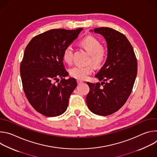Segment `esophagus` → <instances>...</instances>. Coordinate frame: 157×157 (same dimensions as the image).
Segmentation results:
<instances>
[{
	"label": "esophagus",
	"mask_w": 157,
	"mask_h": 157,
	"mask_svg": "<svg viewBox=\"0 0 157 157\" xmlns=\"http://www.w3.org/2000/svg\"><path fill=\"white\" fill-rule=\"evenodd\" d=\"M82 82H83L82 81H81V80H79V79H78V80H77V83H78V84H81L82 83Z\"/></svg>",
	"instance_id": "1"
}]
</instances>
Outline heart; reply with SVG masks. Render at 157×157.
<instances>
[{
    "instance_id": "b5f03b06",
    "label": "heart",
    "mask_w": 157,
    "mask_h": 157,
    "mask_svg": "<svg viewBox=\"0 0 157 157\" xmlns=\"http://www.w3.org/2000/svg\"><path fill=\"white\" fill-rule=\"evenodd\" d=\"M81 45L91 55L89 61L96 66H100L105 59L107 51L101 46V41L95 36L88 35L82 38L80 42ZM74 48L72 44L67 45L63 52V59L67 63H71L73 60ZM94 71L91 64L87 66L76 65L70 70V75L78 79L83 80Z\"/></svg>"
}]
</instances>
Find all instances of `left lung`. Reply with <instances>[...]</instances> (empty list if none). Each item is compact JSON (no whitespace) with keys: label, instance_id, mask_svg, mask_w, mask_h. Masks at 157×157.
Wrapping results in <instances>:
<instances>
[{"label":"left lung","instance_id":"left-lung-1","mask_svg":"<svg viewBox=\"0 0 157 157\" xmlns=\"http://www.w3.org/2000/svg\"><path fill=\"white\" fill-rule=\"evenodd\" d=\"M94 32L105 39L107 57L95 76L101 83L87 82L90 91L86 103L92 113L105 116L116 113L128 99L137 73V61L124 34L108 27L96 28Z\"/></svg>","mask_w":157,"mask_h":157}]
</instances>
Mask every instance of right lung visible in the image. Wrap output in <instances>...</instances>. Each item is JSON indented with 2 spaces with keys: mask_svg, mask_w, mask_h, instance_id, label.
Masks as SVG:
<instances>
[{
  "mask_svg": "<svg viewBox=\"0 0 157 157\" xmlns=\"http://www.w3.org/2000/svg\"><path fill=\"white\" fill-rule=\"evenodd\" d=\"M76 30L52 29L34 36L25 50L20 71L25 96L32 106L47 117L63 114L77 86L76 80L66 79L63 52L78 38ZM60 82L56 84L54 81Z\"/></svg>",
  "mask_w": 157,
  "mask_h": 157,
  "instance_id": "1",
  "label": "right lung"
}]
</instances>
